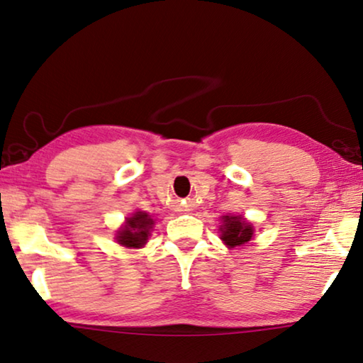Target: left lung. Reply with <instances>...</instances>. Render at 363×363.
Masks as SVG:
<instances>
[{"label": "left lung", "mask_w": 363, "mask_h": 363, "mask_svg": "<svg viewBox=\"0 0 363 363\" xmlns=\"http://www.w3.org/2000/svg\"><path fill=\"white\" fill-rule=\"evenodd\" d=\"M220 220V240L229 249L244 245L254 238V225L247 223L242 216H223Z\"/></svg>", "instance_id": "left-lung-1"}]
</instances>
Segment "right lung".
<instances>
[{
    "label": "right lung",
    "instance_id": "right-lung-1",
    "mask_svg": "<svg viewBox=\"0 0 363 363\" xmlns=\"http://www.w3.org/2000/svg\"><path fill=\"white\" fill-rule=\"evenodd\" d=\"M155 224V219L144 211H135L133 216L125 219L123 228L118 230L116 240L123 247L129 249H140L149 240L152 225Z\"/></svg>",
    "mask_w": 363,
    "mask_h": 363
}]
</instances>
